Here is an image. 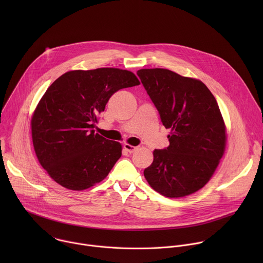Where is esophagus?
I'll return each instance as SVG.
<instances>
[{
	"mask_svg": "<svg viewBox=\"0 0 263 263\" xmlns=\"http://www.w3.org/2000/svg\"><path fill=\"white\" fill-rule=\"evenodd\" d=\"M124 147H125L126 151H127V152H129V153H133V152H135V151H136V148H137V146L131 145V144H129V143H125V144H124Z\"/></svg>",
	"mask_w": 263,
	"mask_h": 263,
	"instance_id": "1",
	"label": "esophagus"
}]
</instances>
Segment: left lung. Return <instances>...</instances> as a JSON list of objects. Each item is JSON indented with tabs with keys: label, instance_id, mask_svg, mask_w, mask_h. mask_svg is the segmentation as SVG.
Segmentation results:
<instances>
[{
	"label": "left lung",
	"instance_id": "1",
	"mask_svg": "<svg viewBox=\"0 0 263 263\" xmlns=\"http://www.w3.org/2000/svg\"><path fill=\"white\" fill-rule=\"evenodd\" d=\"M159 112L170 145L155 149L143 175L153 190L167 198L192 195L209 181L226 143V129L215 98L200 80L164 68L137 70Z\"/></svg>",
	"mask_w": 263,
	"mask_h": 263
}]
</instances>
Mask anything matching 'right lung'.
I'll return each instance as SVG.
<instances>
[{
    "label": "right lung",
    "instance_id": "right-lung-1",
    "mask_svg": "<svg viewBox=\"0 0 263 263\" xmlns=\"http://www.w3.org/2000/svg\"><path fill=\"white\" fill-rule=\"evenodd\" d=\"M126 69L70 70L47 89L32 117L37 158L50 177L71 191L104 180L122 156L120 142L95 132L97 117L120 89L138 85Z\"/></svg>",
    "mask_w": 263,
    "mask_h": 263
}]
</instances>
